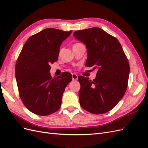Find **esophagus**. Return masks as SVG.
<instances>
[{
  "label": "esophagus",
  "mask_w": 148,
  "mask_h": 148,
  "mask_svg": "<svg viewBox=\"0 0 148 148\" xmlns=\"http://www.w3.org/2000/svg\"><path fill=\"white\" fill-rule=\"evenodd\" d=\"M71 77H72V79L73 80H77L78 79V75L76 73H73L72 75H71Z\"/></svg>",
  "instance_id": "obj_1"
}]
</instances>
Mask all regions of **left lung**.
Returning a JSON list of instances; mask_svg holds the SVG:
<instances>
[{
    "instance_id": "1",
    "label": "left lung",
    "mask_w": 148,
    "mask_h": 148,
    "mask_svg": "<svg viewBox=\"0 0 148 148\" xmlns=\"http://www.w3.org/2000/svg\"><path fill=\"white\" fill-rule=\"evenodd\" d=\"M73 36L86 46L85 66L97 69L95 79L78 77L80 106L94 114L106 113L126 92L130 73L127 57L119 40L99 28L78 30Z\"/></svg>"
}]
</instances>
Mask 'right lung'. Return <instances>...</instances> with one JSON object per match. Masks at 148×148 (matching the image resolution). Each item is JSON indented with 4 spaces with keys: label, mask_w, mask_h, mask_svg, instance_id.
Segmentation results:
<instances>
[{
    "label": "right lung",
    "mask_w": 148,
    "mask_h": 148,
    "mask_svg": "<svg viewBox=\"0 0 148 148\" xmlns=\"http://www.w3.org/2000/svg\"><path fill=\"white\" fill-rule=\"evenodd\" d=\"M72 31L46 28L31 36L18 57L15 77L19 95L31 112L46 116L60 109L66 86L71 75L63 72L52 78L49 73L57 61L60 46Z\"/></svg>",
    "instance_id": "add662e5"
}]
</instances>
